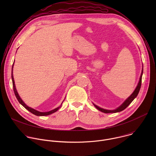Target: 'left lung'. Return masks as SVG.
Wrapping results in <instances>:
<instances>
[{
    "mask_svg": "<svg viewBox=\"0 0 156 156\" xmlns=\"http://www.w3.org/2000/svg\"><path fill=\"white\" fill-rule=\"evenodd\" d=\"M143 70H142V72H141V76H140V81H139V83L136 87V89L135 90V91H133V93L130 95V96H129L125 101L124 102L120 105L119 106L118 108H117L115 110H106V109H104V108H101L99 107H98V105H95L94 104V105L96 107V108L97 109H98L99 110L101 111V112H104V113H116V112H121V111L123 110L124 109H125L131 103V102L135 99V98L138 96V93H139V91L140 90V88H141V80H142V75H143Z\"/></svg>",
    "mask_w": 156,
    "mask_h": 156,
    "instance_id": "8db88e82",
    "label": "left lung"
}]
</instances>
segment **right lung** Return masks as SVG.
Segmentation results:
<instances>
[{"mask_svg":"<svg viewBox=\"0 0 156 156\" xmlns=\"http://www.w3.org/2000/svg\"><path fill=\"white\" fill-rule=\"evenodd\" d=\"M13 63H14V62H13ZM13 65H12V83H13V87L14 93H15V96H16L17 100L18 101V102H19L22 105H23L26 109H27L28 111H30V112L31 113H32L33 114H34V115H37V116H46V115H50V114H52L55 112L56 111H57V110L61 107L62 104H61V105H60V107H58L57 108H55V109H54V110H52L49 111V112H39V111H37V110H35V109H34V108H32L28 107V105H27L25 104V102H24L23 101H22V99L20 98V96L18 95V93H17V91H16V90L15 84V81H14V78H13ZM63 102H62V103H63Z\"/></svg>","mask_w":156,"mask_h":156,"instance_id":"right-lung-1","label":"right lung"}]
</instances>
